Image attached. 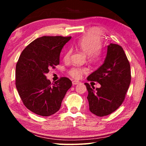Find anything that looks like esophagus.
I'll list each match as a JSON object with an SVG mask.
<instances>
[{
  "instance_id": "34e87169",
  "label": "esophagus",
  "mask_w": 146,
  "mask_h": 146,
  "mask_svg": "<svg viewBox=\"0 0 146 146\" xmlns=\"http://www.w3.org/2000/svg\"><path fill=\"white\" fill-rule=\"evenodd\" d=\"M72 83H73V85H76V84H78L80 83V82H79V81H77V80H73Z\"/></svg>"
}]
</instances>
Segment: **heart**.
Here are the masks:
<instances>
[{
    "instance_id": "1",
    "label": "heart",
    "mask_w": 146,
    "mask_h": 146,
    "mask_svg": "<svg viewBox=\"0 0 146 146\" xmlns=\"http://www.w3.org/2000/svg\"><path fill=\"white\" fill-rule=\"evenodd\" d=\"M102 44V38L98 29L91 28L88 31L76 42L75 46L88 55L89 62L98 64L102 58V53L100 50ZM71 49H68L64 54V59L68 60L71 55ZM86 71V69L81 68H73L69 71L70 75L75 79L82 77L83 73Z\"/></svg>"
}]
</instances>
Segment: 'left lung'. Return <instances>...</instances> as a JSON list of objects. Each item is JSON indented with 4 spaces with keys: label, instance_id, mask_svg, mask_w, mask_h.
I'll use <instances>...</instances> for the list:
<instances>
[{
    "label": "left lung",
    "instance_id": "left-lung-1",
    "mask_svg": "<svg viewBox=\"0 0 146 146\" xmlns=\"http://www.w3.org/2000/svg\"><path fill=\"white\" fill-rule=\"evenodd\" d=\"M87 79L101 85L95 90L88 83L84 84L90 111L103 117L117 110L125 99L131 79L130 64L122 47L112 43L108 46L104 62Z\"/></svg>",
    "mask_w": 146,
    "mask_h": 146
}]
</instances>
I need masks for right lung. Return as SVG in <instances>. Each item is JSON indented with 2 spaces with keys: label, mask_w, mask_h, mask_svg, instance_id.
Segmentation results:
<instances>
[{
  "label": "right lung",
  "mask_w": 146,
  "mask_h": 146,
  "mask_svg": "<svg viewBox=\"0 0 146 146\" xmlns=\"http://www.w3.org/2000/svg\"><path fill=\"white\" fill-rule=\"evenodd\" d=\"M71 36H43L24 49L16 65V88L24 106L35 114L48 117L60 110L72 86L67 77L54 84L46 78L49 69L60 62V54Z\"/></svg>",
  "instance_id": "obj_1"
}]
</instances>
